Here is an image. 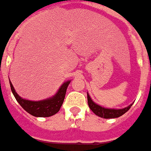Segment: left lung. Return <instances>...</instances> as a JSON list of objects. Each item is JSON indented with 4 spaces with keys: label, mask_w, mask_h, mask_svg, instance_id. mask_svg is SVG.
<instances>
[{
    "label": "left lung",
    "mask_w": 151,
    "mask_h": 151,
    "mask_svg": "<svg viewBox=\"0 0 151 151\" xmlns=\"http://www.w3.org/2000/svg\"><path fill=\"white\" fill-rule=\"evenodd\" d=\"M87 98L88 105L91 111L93 112L95 115L104 119L118 118L128 111L132 105H129V106L123 108V109H110V108H105L95 103L94 101L91 99L88 93H87Z\"/></svg>",
    "instance_id": "left-lung-1"
}]
</instances>
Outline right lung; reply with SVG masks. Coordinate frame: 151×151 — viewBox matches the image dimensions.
I'll return each instance as SVG.
<instances>
[{
  "instance_id": "obj_1",
  "label": "right lung",
  "mask_w": 151,
  "mask_h": 151,
  "mask_svg": "<svg viewBox=\"0 0 151 151\" xmlns=\"http://www.w3.org/2000/svg\"><path fill=\"white\" fill-rule=\"evenodd\" d=\"M70 82V81H68L63 83V85L59 88L58 91L57 92L56 94L53 96L52 98L36 101H29V100L22 98L16 93L15 89L10 81H9V84H10L13 94L17 101L27 112L29 113L30 115L36 116V117H50L59 111L61 106L63 103L67 88Z\"/></svg>"
}]
</instances>
